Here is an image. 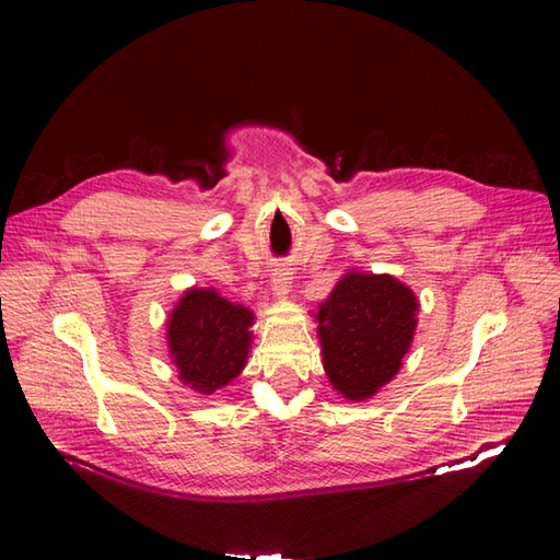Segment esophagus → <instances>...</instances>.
<instances>
[{
  "label": "esophagus",
  "instance_id": "34e87169",
  "mask_svg": "<svg viewBox=\"0 0 560 560\" xmlns=\"http://www.w3.org/2000/svg\"><path fill=\"white\" fill-rule=\"evenodd\" d=\"M292 280H294L292 268L287 264H278L273 268V273H270V292H273V296L278 299H284L292 292Z\"/></svg>",
  "mask_w": 560,
  "mask_h": 560
}]
</instances>
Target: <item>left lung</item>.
<instances>
[{
	"instance_id": "obj_1",
	"label": "left lung",
	"mask_w": 560,
	"mask_h": 560,
	"mask_svg": "<svg viewBox=\"0 0 560 560\" xmlns=\"http://www.w3.org/2000/svg\"><path fill=\"white\" fill-rule=\"evenodd\" d=\"M416 313V294L393 276L350 270L338 280L315 315L325 374L338 395L364 401L397 376Z\"/></svg>"
}]
</instances>
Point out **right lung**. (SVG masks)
I'll list each match as a JSON object with an SVG mask.
<instances>
[{"label":"right lung","mask_w":560,"mask_h":560,"mask_svg":"<svg viewBox=\"0 0 560 560\" xmlns=\"http://www.w3.org/2000/svg\"><path fill=\"white\" fill-rule=\"evenodd\" d=\"M254 313L214 290H186L167 317V348L179 381L198 395L229 385L247 364Z\"/></svg>","instance_id":"obj_1"}]
</instances>
